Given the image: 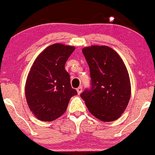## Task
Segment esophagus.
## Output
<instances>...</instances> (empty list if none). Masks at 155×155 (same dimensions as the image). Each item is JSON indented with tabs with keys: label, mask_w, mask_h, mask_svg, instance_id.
<instances>
[{
	"label": "esophagus",
	"mask_w": 155,
	"mask_h": 155,
	"mask_svg": "<svg viewBox=\"0 0 155 155\" xmlns=\"http://www.w3.org/2000/svg\"><path fill=\"white\" fill-rule=\"evenodd\" d=\"M76 91H77L78 95H80L81 93V92H82V87H79L76 89Z\"/></svg>",
	"instance_id": "obj_1"
}]
</instances>
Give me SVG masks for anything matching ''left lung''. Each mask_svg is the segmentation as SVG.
<instances>
[{"mask_svg":"<svg viewBox=\"0 0 155 155\" xmlns=\"http://www.w3.org/2000/svg\"><path fill=\"white\" fill-rule=\"evenodd\" d=\"M90 67L92 87L81 97L90 113L102 122L119 119L128 105L131 85L128 71L116 51L107 46L82 49Z\"/></svg>","mask_w":155,"mask_h":155,"instance_id":"1","label":"left lung"}]
</instances>
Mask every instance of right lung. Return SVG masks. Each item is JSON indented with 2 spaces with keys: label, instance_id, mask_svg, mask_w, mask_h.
I'll list each match as a JSON object with an SVG mask.
<instances>
[{
  "label": "right lung",
  "instance_id": "obj_1",
  "mask_svg": "<svg viewBox=\"0 0 155 155\" xmlns=\"http://www.w3.org/2000/svg\"><path fill=\"white\" fill-rule=\"evenodd\" d=\"M73 46L54 44L44 49L31 68L25 83L27 104L37 119L51 122L66 111L71 97L77 95L65 70Z\"/></svg>",
  "mask_w": 155,
  "mask_h": 155
}]
</instances>
